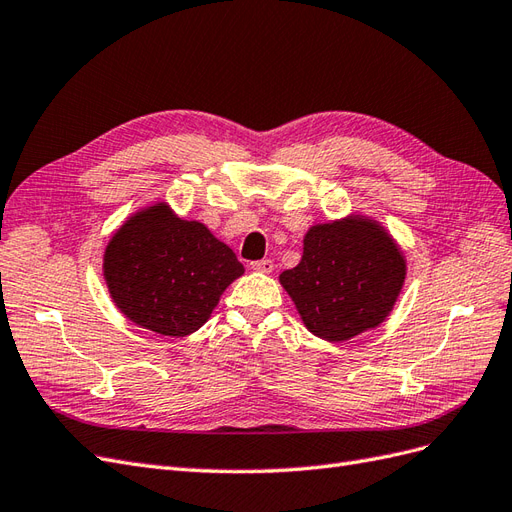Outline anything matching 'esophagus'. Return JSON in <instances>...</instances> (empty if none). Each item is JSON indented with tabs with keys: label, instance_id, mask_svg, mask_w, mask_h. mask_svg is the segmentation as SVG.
<instances>
[{
	"label": "esophagus",
	"instance_id": "34e87169",
	"mask_svg": "<svg viewBox=\"0 0 512 512\" xmlns=\"http://www.w3.org/2000/svg\"><path fill=\"white\" fill-rule=\"evenodd\" d=\"M250 267H252L254 271H260V273H271V271H273V260H269V258L254 260Z\"/></svg>",
	"mask_w": 512,
	"mask_h": 512
}]
</instances>
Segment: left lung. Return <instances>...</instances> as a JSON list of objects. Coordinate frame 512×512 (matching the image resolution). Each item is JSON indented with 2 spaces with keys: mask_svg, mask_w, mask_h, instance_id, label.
Instances as JSON below:
<instances>
[{
  "mask_svg": "<svg viewBox=\"0 0 512 512\" xmlns=\"http://www.w3.org/2000/svg\"><path fill=\"white\" fill-rule=\"evenodd\" d=\"M406 280V258L376 220L350 215L316 224L303 256L280 275L309 333L346 342L386 320Z\"/></svg>",
  "mask_w": 512,
  "mask_h": 512,
  "instance_id": "8db88e82",
  "label": "left lung"
}]
</instances>
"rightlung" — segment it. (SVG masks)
I'll list each match as a JSON object with an SVG mask.
<instances>
[{"instance_id":"1","label":"right lung","mask_w":512,"mask_h":512,"mask_svg":"<svg viewBox=\"0 0 512 512\" xmlns=\"http://www.w3.org/2000/svg\"><path fill=\"white\" fill-rule=\"evenodd\" d=\"M102 271L123 316L158 335L185 337L203 327L245 269L205 224L156 203L121 224Z\"/></svg>"}]
</instances>
